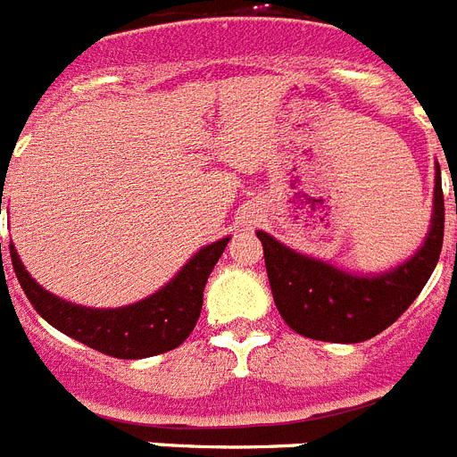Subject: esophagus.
I'll return each mask as SVG.
<instances>
[{
	"label": "esophagus",
	"instance_id": "1",
	"mask_svg": "<svg viewBox=\"0 0 457 457\" xmlns=\"http://www.w3.org/2000/svg\"><path fill=\"white\" fill-rule=\"evenodd\" d=\"M254 224V214H247V217H243V226H252Z\"/></svg>",
	"mask_w": 457,
	"mask_h": 457
}]
</instances>
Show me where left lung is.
I'll list each match as a JSON object with an SVG mask.
<instances>
[{
	"label": "left lung",
	"mask_w": 457,
	"mask_h": 457,
	"mask_svg": "<svg viewBox=\"0 0 457 457\" xmlns=\"http://www.w3.org/2000/svg\"><path fill=\"white\" fill-rule=\"evenodd\" d=\"M430 231L416 254L377 275H356L328 261L300 254L256 231L263 245L272 298L288 328L310 340L353 345L379 335L407 310L435 270L444 243L442 170L435 166Z\"/></svg>",
	"instance_id": "left-lung-1"
}]
</instances>
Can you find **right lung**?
<instances>
[{
  "label": "right lung",
  "mask_w": 457,
  "mask_h": 457,
  "mask_svg": "<svg viewBox=\"0 0 457 457\" xmlns=\"http://www.w3.org/2000/svg\"><path fill=\"white\" fill-rule=\"evenodd\" d=\"M228 240L231 237H221L217 243L198 249L169 284H163L159 291L147 298L124 307H108V310L76 305V303L50 294L25 270L13 243L9 245V252L22 291L27 294L34 310L53 328L101 351V353L136 361V358L157 356L163 351L175 349L189 337L201 317L203 288H205L214 263L224 254Z\"/></svg>",
  "instance_id": "right-lung-1"
}]
</instances>
